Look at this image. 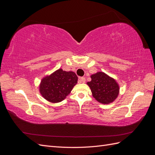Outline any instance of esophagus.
<instances>
[{
  "mask_svg": "<svg viewBox=\"0 0 155 155\" xmlns=\"http://www.w3.org/2000/svg\"><path fill=\"white\" fill-rule=\"evenodd\" d=\"M85 81H86V79H85V78H84V77H81V78H80L79 79V83H85Z\"/></svg>",
  "mask_w": 155,
  "mask_h": 155,
  "instance_id": "obj_1",
  "label": "esophagus"
}]
</instances>
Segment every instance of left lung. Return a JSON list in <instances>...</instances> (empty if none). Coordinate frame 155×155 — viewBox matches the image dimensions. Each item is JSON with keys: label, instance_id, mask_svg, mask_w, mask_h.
<instances>
[{"label": "left lung", "instance_id": "8db88e82", "mask_svg": "<svg viewBox=\"0 0 155 155\" xmlns=\"http://www.w3.org/2000/svg\"><path fill=\"white\" fill-rule=\"evenodd\" d=\"M91 78V81L87 84L96 101L102 104H109L118 96L120 86L113 78L103 72L92 74Z\"/></svg>", "mask_w": 155, "mask_h": 155}]
</instances>
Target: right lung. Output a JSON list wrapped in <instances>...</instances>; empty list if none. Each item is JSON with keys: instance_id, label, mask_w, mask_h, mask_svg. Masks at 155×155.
I'll list each match as a JSON object with an SVG mask.
<instances>
[{"instance_id": "right-lung-1", "label": "right lung", "mask_w": 155, "mask_h": 155, "mask_svg": "<svg viewBox=\"0 0 155 155\" xmlns=\"http://www.w3.org/2000/svg\"><path fill=\"white\" fill-rule=\"evenodd\" d=\"M78 79L75 72L59 68L41 79L39 87L40 94L51 103L61 102L72 91Z\"/></svg>"}]
</instances>
